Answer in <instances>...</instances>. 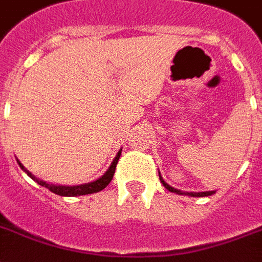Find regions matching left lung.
I'll use <instances>...</instances> for the list:
<instances>
[{
    "instance_id": "left-lung-1",
    "label": "left lung",
    "mask_w": 262,
    "mask_h": 262,
    "mask_svg": "<svg viewBox=\"0 0 262 262\" xmlns=\"http://www.w3.org/2000/svg\"><path fill=\"white\" fill-rule=\"evenodd\" d=\"M159 179H161L162 185L165 186V187L168 190V191H171V193L181 194V195H182V194H183V195H190V196H207V195H211V194H214V191H201V193H185V191H181V190L174 189V187H171V186L168 185V183H166L165 181H163L161 172H159Z\"/></svg>"
}]
</instances>
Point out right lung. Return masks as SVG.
Listing matches in <instances>:
<instances>
[{"instance_id": "obj_1", "label": "right lung", "mask_w": 262, "mask_h": 262, "mask_svg": "<svg viewBox=\"0 0 262 262\" xmlns=\"http://www.w3.org/2000/svg\"><path fill=\"white\" fill-rule=\"evenodd\" d=\"M120 154H122V150H119V152L116 154L115 159L112 161L111 166L108 167V170L104 172V175H101L100 178H97L96 181H94V182L84 183V185H79V186H61V185H52V183H47V182H44V181H41V179L36 178L34 175L30 174L27 168L24 167L21 162L17 161V163H18L19 167L23 168L24 171L29 175L30 178L33 179L34 182H37L40 186H44V187H47L48 190H51L52 193H55V194H57V195H61V196H77V195H85V194L97 193V191H100V190H103L104 187H107L108 183L111 182L112 178H114L115 168H116V165H118V161H119V158H120Z\"/></svg>"}]
</instances>
